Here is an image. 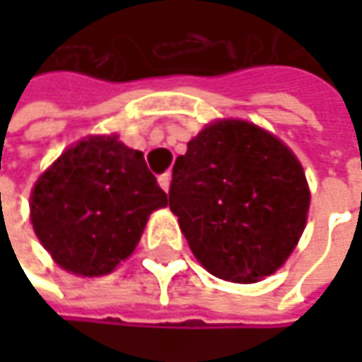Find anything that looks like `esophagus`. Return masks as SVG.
<instances>
[{
	"label": "esophagus",
	"instance_id": "esophagus-1",
	"mask_svg": "<svg viewBox=\"0 0 362 362\" xmlns=\"http://www.w3.org/2000/svg\"><path fill=\"white\" fill-rule=\"evenodd\" d=\"M170 184H172V174H170V172H165V174L159 176V186H161L165 192L170 190Z\"/></svg>",
	"mask_w": 362,
	"mask_h": 362
}]
</instances>
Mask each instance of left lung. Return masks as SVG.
Listing matches in <instances>:
<instances>
[{
  "label": "left lung",
  "mask_w": 362,
  "mask_h": 362,
  "mask_svg": "<svg viewBox=\"0 0 362 362\" xmlns=\"http://www.w3.org/2000/svg\"><path fill=\"white\" fill-rule=\"evenodd\" d=\"M308 205L296 155L247 121L207 125L172 170L170 209L197 259L224 281L253 283L281 268Z\"/></svg>",
  "instance_id": "obj_1"
}]
</instances>
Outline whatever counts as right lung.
Segmentation results:
<instances>
[{
    "instance_id": "obj_1",
    "label": "right lung",
    "mask_w": 362,
    "mask_h": 362,
    "mask_svg": "<svg viewBox=\"0 0 362 362\" xmlns=\"http://www.w3.org/2000/svg\"><path fill=\"white\" fill-rule=\"evenodd\" d=\"M168 194L140 151L92 136L64 151L31 192L37 239L58 266L100 276L136 250L148 216Z\"/></svg>"
}]
</instances>
